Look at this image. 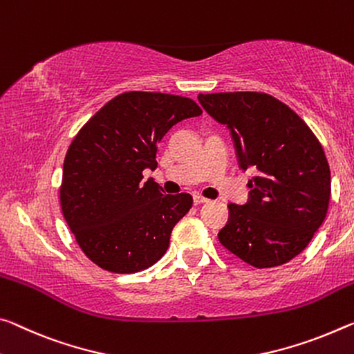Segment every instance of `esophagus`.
Returning a JSON list of instances; mask_svg holds the SVG:
<instances>
[{"mask_svg": "<svg viewBox=\"0 0 354 354\" xmlns=\"http://www.w3.org/2000/svg\"><path fill=\"white\" fill-rule=\"evenodd\" d=\"M207 198L201 197V195H194V205H203V203H207Z\"/></svg>", "mask_w": 354, "mask_h": 354, "instance_id": "1", "label": "esophagus"}]
</instances>
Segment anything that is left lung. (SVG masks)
I'll return each instance as SVG.
<instances>
[{
	"label": "left lung",
	"instance_id": "obj_1",
	"mask_svg": "<svg viewBox=\"0 0 354 354\" xmlns=\"http://www.w3.org/2000/svg\"><path fill=\"white\" fill-rule=\"evenodd\" d=\"M232 136L239 168H255L244 205H228L218 241L255 268L299 255L326 217L330 171L322 145L290 106L265 93L198 94Z\"/></svg>",
	"mask_w": 354,
	"mask_h": 354
}]
</instances>
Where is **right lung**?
<instances>
[{"label":"right lung","mask_w":354,"mask_h":354,"mask_svg":"<svg viewBox=\"0 0 354 354\" xmlns=\"http://www.w3.org/2000/svg\"><path fill=\"white\" fill-rule=\"evenodd\" d=\"M192 99L131 91L111 99L67 149L59 198L80 249L110 272L131 274L162 258L171 230L192 207L189 194L165 195L143 170H156L157 145L200 116Z\"/></svg>","instance_id":"right-lung-1"}]
</instances>
